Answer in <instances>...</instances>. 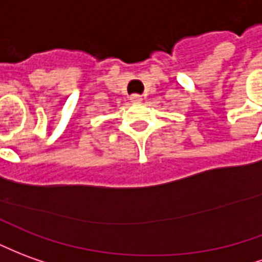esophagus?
Masks as SVG:
<instances>
[{
	"mask_svg": "<svg viewBox=\"0 0 262 262\" xmlns=\"http://www.w3.org/2000/svg\"><path fill=\"white\" fill-rule=\"evenodd\" d=\"M142 99H143V98H142L140 95H132L130 96L132 103H140V102H142Z\"/></svg>",
	"mask_w": 262,
	"mask_h": 262,
	"instance_id": "1",
	"label": "esophagus"
}]
</instances>
